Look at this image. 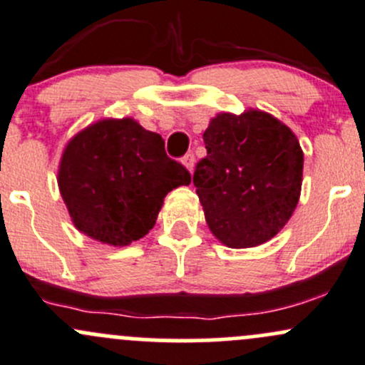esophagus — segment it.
<instances>
[{"instance_id": "esophagus-1", "label": "esophagus", "mask_w": 365, "mask_h": 365, "mask_svg": "<svg viewBox=\"0 0 365 365\" xmlns=\"http://www.w3.org/2000/svg\"><path fill=\"white\" fill-rule=\"evenodd\" d=\"M182 165L187 168V170H190V174H191L195 168V156L191 155V153H187V155L182 158Z\"/></svg>"}]
</instances>
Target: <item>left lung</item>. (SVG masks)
I'll list each match as a JSON object with an SVG mask.
<instances>
[{"instance_id":"8db88e82","label":"left lung","mask_w":365,"mask_h":365,"mask_svg":"<svg viewBox=\"0 0 365 365\" xmlns=\"http://www.w3.org/2000/svg\"><path fill=\"white\" fill-rule=\"evenodd\" d=\"M207 156L193 184L214 237L228 247L272 239L299 204L304 155L295 133L274 115L221 112L204 133Z\"/></svg>"}]
</instances>
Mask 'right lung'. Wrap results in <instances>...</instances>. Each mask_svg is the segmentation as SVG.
I'll return each mask as SVG.
<instances>
[{
    "instance_id": "1",
    "label": "right lung",
    "mask_w": 365,
    "mask_h": 365,
    "mask_svg": "<svg viewBox=\"0 0 365 365\" xmlns=\"http://www.w3.org/2000/svg\"><path fill=\"white\" fill-rule=\"evenodd\" d=\"M191 175L165 140L131 118L101 119L66 144L58 170L71 221L88 237L128 246L156 223L168 191Z\"/></svg>"
}]
</instances>
